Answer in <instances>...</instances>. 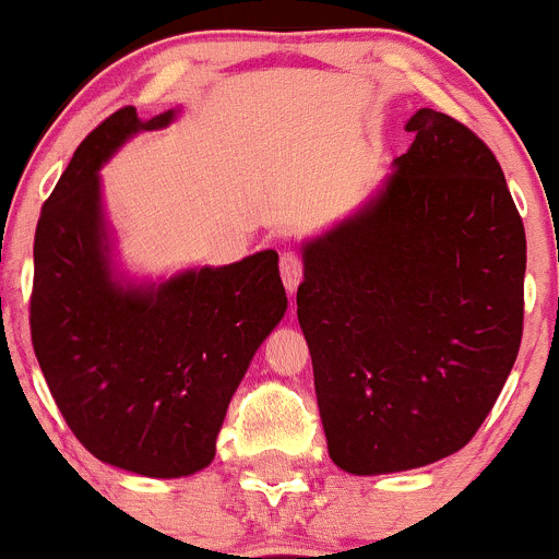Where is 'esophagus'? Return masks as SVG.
<instances>
[{"label":"esophagus","instance_id":"esophagus-1","mask_svg":"<svg viewBox=\"0 0 559 559\" xmlns=\"http://www.w3.org/2000/svg\"><path fill=\"white\" fill-rule=\"evenodd\" d=\"M280 272H282V282H285V290L293 296L298 287V282H301V274H304L301 255H298V252H282Z\"/></svg>","mask_w":559,"mask_h":559}]
</instances>
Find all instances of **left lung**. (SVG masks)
Here are the masks:
<instances>
[{"instance_id": "8db88e82", "label": "left lung", "mask_w": 559, "mask_h": 559, "mask_svg": "<svg viewBox=\"0 0 559 559\" xmlns=\"http://www.w3.org/2000/svg\"><path fill=\"white\" fill-rule=\"evenodd\" d=\"M405 130L383 190L304 245L296 293L329 456L353 475L465 449L522 342L527 239L500 163L440 110Z\"/></svg>"}]
</instances>
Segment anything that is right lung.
Listing matches in <instances>:
<instances>
[{
    "label": "right lung",
    "mask_w": 559,
    "mask_h": 559,
    "mask_svg": "<svg viewBox=\"0 0 559 559\" xmlns=\"http://www.w3.org/2000/svg\"><path fill=\"white\" fill-rule=\"evenodd\" d=\"M127 105L81 141L35 230L32 345L64 421L99 462L181 478L214 460L252 356L287 309L277 252L203 266L163 285L110 277L99 165L141 130Z\"/></svg>",
    "instance_id": "1"
}]
</instances>
